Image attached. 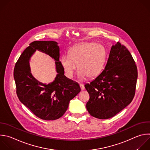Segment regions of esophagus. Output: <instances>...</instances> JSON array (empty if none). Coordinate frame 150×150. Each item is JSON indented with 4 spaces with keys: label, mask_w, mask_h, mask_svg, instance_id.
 <instances>
[{
    "label": "esophagus",
    "mask_w": 150,
    "mask_h": 150,
    "mask_svg": "<svg viewBox=\"0 0 150 150\" xmlns=\"http://www.w3.org/2000/svg\"><path fill=\"white\" fill-rule=\"evenodd\" d=\"M79 86H80V88H81V89L82 91H83V90L85 89V86H84V85H83V84L81 83V84H79Z\"/></svg>",
    "instance_id": "34e87169"
}]
</instances>
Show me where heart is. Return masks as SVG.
Returning <instances> with one entry per match:
<instances>
[{
	"instance_id": "heart-1",
	"label": "heart",
	"mask_w": 150,
	"mask_h": 150,
	"mask_svg": "<svg viewBox=\"0 0 150 150\" xmlns=\"http://www.w3.org/2000/svg\"><path fill=\"white\" fill-rule=\"evenodd\" d=\"M107 59L105 48L93 42L83 43L73 46L69 55H64L60 61L65 74L72 79L78 69L81 79L87 76L92 78L97 76L103 69Z\"/></svg>"
}]
</instances>
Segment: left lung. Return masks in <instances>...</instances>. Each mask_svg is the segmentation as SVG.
I'll return each instance as SVG.
<instances>
[{"mask_svg":"<svg viewBox=\"0 0 150 150\" xmlns=\"http://www.w3.org/2000/svg\"><path fill=\"white\" fill-rule=\"evenodd\" d=\"M138 77L135 62L126 47L112 45L105 69L85 88L89 94L86 109L98 119L114 117L134 98Z\"/></svg>","mask_w":150,"mask_h":150,"instance_id":"8db88e82","label":"left lung"}]
</instances>
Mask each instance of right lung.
Instances as JSON below:
<instances>
[{
    "instance_id": "obj_1",
    "label": "right lung",
    "mask_w": 150,
    "mask_h": 150,
    "mask_svg": "<svg viewBox=\"0 0 150 150\" xmlns=\"http://www.w3.org/2000/svg\"><path fill=\"white\" fill-rule=\"evenodd\" d=\"M55 41H34L29 44L16 63L13 76L20 101L35 115L44 120L61 118L69 101L81 91L79 84L64 75L59 61V46ZM36 50L49 54L56 61L58 74L48 84L36 80L30 72L29 60Z\"/></svg>"
}]
</instances>
